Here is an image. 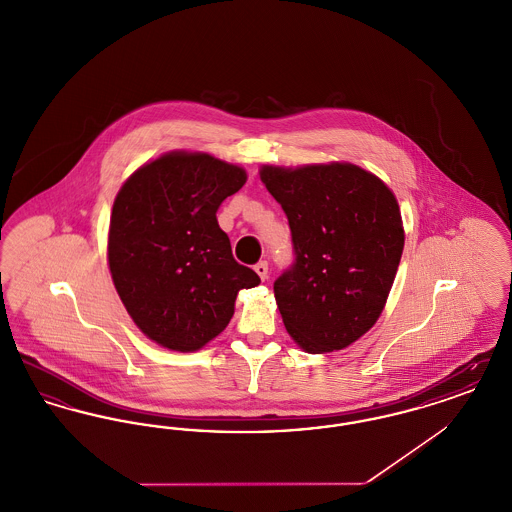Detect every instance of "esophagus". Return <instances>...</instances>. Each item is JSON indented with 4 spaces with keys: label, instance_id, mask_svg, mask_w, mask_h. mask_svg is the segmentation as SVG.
<instances>
[{
    "label": "esophagus",
    "instance_id": "obj_1",
    "mask_svg": "<svg viewBox=\"0 0 512 512\" xmlns=\"http://www.w3.org/2000/svg\"><path fill=\"white\" fill-rule=\"evenodd\" d=\"M255 272L261 276V280H267L268 278V263L267 261H259L255 265Z\"/></svg>",
    "mask_w": 512,
    "mask_h": 512
}]
</instances>
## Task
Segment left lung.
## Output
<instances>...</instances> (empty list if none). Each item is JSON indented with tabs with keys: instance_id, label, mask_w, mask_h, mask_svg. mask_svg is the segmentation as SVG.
<instances>
[{
	"instance_id": "obj_1",
	"label": "left lung",
	"mask_w": 512,
	"mask_h": 512,
	"mask_svg": "<svg viewBox=\"0 0 512 512\" xmlns=\"http://www.w3.org/2000/svg\"><path fill=\"white\" fill-rule=\"evenodd\" d=\"M292 230V267L274 282L284 326L307 353L338 351L384 311L405 232L395 195L351 163L263 167Z\"/></svg>"
}]
</instances>
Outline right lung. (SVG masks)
Wrapping results in <instances>:
<instances>
[{"mask_svg":"<svg viewBox=\"0 0 512 512\" xmlns=\"http://www.w3.org/2000/svg\"><path fill=\"white\" fill-rule=\"evenodd\" d=\"M245 180L242 167L209 153L172 151L122 184L107 257L128 315L149 340L197 351L228 326L238 292L259 286L217 220Z\"/></svg>","mask_w":512,"mask_h":512,"instance_id":"obj_1","label":"right lung"}]
</instances>
